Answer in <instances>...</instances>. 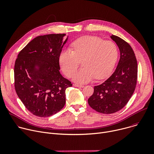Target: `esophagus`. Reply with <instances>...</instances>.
<instances>
[{
    "label": "esophagus",
    "mask_w": 154,
    "mask_h": 154,
    "mask_svg": "<svg viewBox=\"0 0 154 154\" xmlns=\"http://www.w3.org/2000/svg\"><path fill=\"white\" fill-rule=\"evenodd\" d=\"M74 86H75V87H79V88H83V87L84 86L83 85H79V84H78V83H75V84L74 85Z\"/></svg>",
    "instance_id": "1"
}]
</instances>
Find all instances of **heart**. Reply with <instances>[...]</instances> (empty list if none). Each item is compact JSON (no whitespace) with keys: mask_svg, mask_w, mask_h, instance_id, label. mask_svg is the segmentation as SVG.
Here are the masks:
<instances>
[{"mask_svg":"<svg viewBox=\"0 0 154 154\" xmlns=\"http://www.w3.org/2000/svg\"><path fill=\"white\" fill-rule=\"evenodd\" d=\"M73 50L63 49L59 55V63L64 74L71 77L82 60L83 68L75 73L74 80L79 83L89 82L95 77L102 79L112 72L118 51L116 44L110 40L93 36H82L72 43Z\"/></svg>","mask_w":154,"mask_h":154,"instance_id":"obj_1","label":"heart"}]
</instances>
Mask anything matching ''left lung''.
Masks as SVG:
<instances>
[{"label": "left lung", "instance_id": "left-lung-1", "mask_svg": "<svg viewBox=\"0 0 154 154\" xmlns=\"http://www.w3.org/2000/svg\"><path fill=\"white\" fill-rule=\"evenodd\" d=\"M110 38L120 51L117 68L103 83L94 86L93 95L88 100L93 109L103 114L114 113L121 109L132 96L137 80V61L132 48L117 36L112 35Z\"/></svg>", "mask_w": 154, "mask_h": 154}]
</instances>
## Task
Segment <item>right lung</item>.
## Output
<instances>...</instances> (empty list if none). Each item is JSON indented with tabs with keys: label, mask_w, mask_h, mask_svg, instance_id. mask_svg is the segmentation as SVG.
Returning a JSON list of instances; mask_svg holds the SVG:
<instances>
[{
	"label": "right lung",
	"mask_w": 154,
	"mask_h": 154,
	"mask_svg": "<svg viewBox=\"0 0 154 154\" xmlns=\"http://www.w3.org/2000/svg\"><path fill=\"white\" fill-rule=\"evenodd\" d=\"M65 36H38L20 51L16 60V92L36 116L49 117L60 112L66 103L65 91L72 85L60 72L59 55L68 39Z\"/></svg>",
	"instance_id": "obj_1"
}]
</instances>
